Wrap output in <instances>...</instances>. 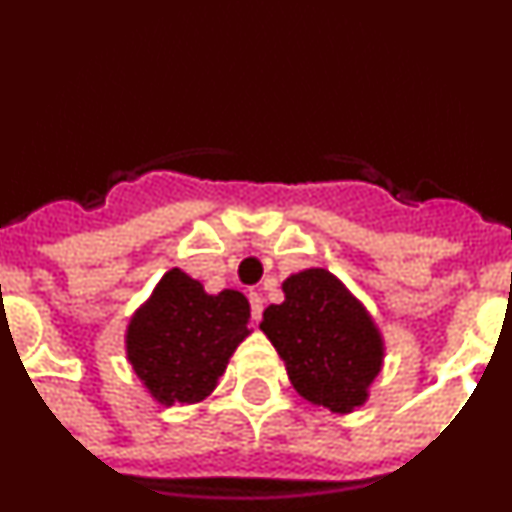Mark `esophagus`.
Segmentation results:
<instances>
[{"mask_svg":"<svg viewBox=\"0 0 512 512\" xmlns=\"http://www.w3.org/2000/svg\"><path fill=\"white\" fill-rule=\"evenodd\" d=\"M248 300H251L253 320H261V312H264V297H261L259 292H251V295H248Z\"/></svg>","mask_w":512,"mask_h":512,"instance_id":"1","label":"esophagus"}]
</instances>
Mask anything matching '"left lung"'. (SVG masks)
I'll use <instances>...</instances> for the list:
<instances>
[{"mask_svg":"<svg viewBox=\"0 0 512 512\" xmlns=\"http://www.w3.org/2000/svg\"><path fill=\"white\" fill-rule=\"evenodd\" d=\"M284 302L264 310V330L305 400L351 413L382 369V338L364 307L330 271L307 269L282 284Z\"/></svg>","mask_w":512,"mask_h":512,"instance_id":"obj_1","label":"left lung"}]
</instances>
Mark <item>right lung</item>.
<instances>
[{"label":"right lung","mask_w":512,"mask_h":512,"mask_svg":"<svg viewBox=\"0 0 512 512\" xmlns=\"http://www.w3.org/2000/svg\"><path fill=\"white\" fill-rule=\"evenodd\" d=\"M248 318L241 292L207 295L197 279L171 269L130 320L128 359L158 402H200L248 336Z\"/></svg>","instance_id":"1"}]
</instances>
